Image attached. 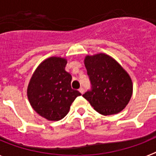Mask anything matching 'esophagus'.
<instances>
[{
    "label": "esophagus",
    "instance_id": "obj_1",
    "mask_svg": "<svg viewBox=\"0 0 156 156\" xmlns=\"http://www.w3.org/2000/svg\"><path fill=\"white\" fill-rule=\"evenodd\" d=\"M79 91L80 92V93L83 94V92H84V90H83V87H80L79 89Z\"/></svg>",
    "mask_w": 156,
    "mask_h": 156
}]
</instances>
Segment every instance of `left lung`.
<instances>
[{
    "instance_id": "obj_1",
    "label": "left lung",
    "mask_w": 156,
    "mask_h": 156,
    "mask_svg": "<svg viewBox=\"0 0 156 156\" xmlns=\"http://www.w3.org/2000/svg\"><path fill=\"white\" fill-rule=\"evenodd\" d=\"M84 64L91 89L83 97L101 115L119 113L129 103L133 93L129 74L115 59L103 53L86 56Z\"/></svg>"
}]
</instances>
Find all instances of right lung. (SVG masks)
Listing matches in <instances>:
<instances>
[{
  "instance_id": "obj_1",
  "label": "right lung",
  "mask_w": 156,
  "mask_h": 156,
  "mask_svg": "<svg viewBox=\"0 0 156 156\" xmlns=\"http://www.w3.org/2000/svg\"><path fill=\"white\" fill-rule=\"evenodd\" d=\"M66 64L63 58H48L38 66L29 83L27 96L32 108L48 120L63 119L76 98L81 95L72 89Z\"/></svg>"
}]
</instances>
